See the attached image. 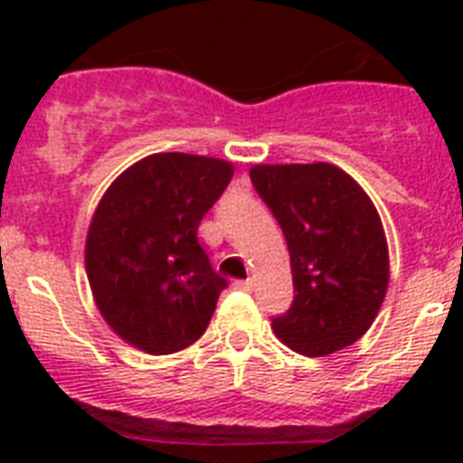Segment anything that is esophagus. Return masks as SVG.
<instances>
[{
  "label": "esophagus",
  "instance_id": "1",
  "mask_svg": "<svg viewBox=\"0 0 463 463\" xmlns=\"http://www.w3.org/2000/svg\"><path fill=\"white\" fill-rule=\"evenodd\" d=\"M235 288L238 290H252L254 288V283L247 279V281H235Z\"/></svg>",
  "mask_w": 463,
  "mask_h": 463
}]
</instances>
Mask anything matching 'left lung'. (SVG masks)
<instances>
[{"instance_id":"8db88e82","label":"left lung","mask_w":463,"mask_h":463,"mask_svg":"<svg viewBox=\"0 0 463 463\" xmlns=\"http://www.w3.org/2000/svg\"><path fill=\"white\" fill-rule=\"evenodd\" d=\"M250 177L290 252L296 298L274 317L276 336L309 358L355 344L389 286L387 238L373 199L331 163L254 165Z\"/></svg>"}]
</instances>
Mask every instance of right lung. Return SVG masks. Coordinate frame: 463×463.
Returning <instances> with one entry per match:
<instances>
[{"label":"right lung","mask_w":463,"mask_h":463,"mask_svg":"<svg viewBox=\"0 0 463 463\" xmlns=\"http://www.w3.org/2000/svg\"><path fill=\"white\" fill-rule=\"evenodd\" d=\"M232 173L221 158L154 154L127 167L98 203L86 274L103 319L134 348L177 353L209 326L225 279L196 228Z\"/></svg>","instance_id":"obj_1"}]
</instances>
